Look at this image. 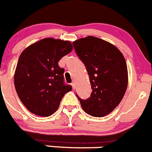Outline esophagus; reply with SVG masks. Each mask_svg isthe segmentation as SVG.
Here are the masks:
<instances>
[{
	"mask_svg": "<svg viewBox=\"0 0 152 152\" xmlns=\"http://www.w3.org/2000/svg\"><path fill=\"white\" fill-rule=\"evenodd\" d=\"M71 85H72V87H73V89H75V88H76V83H75L74 82H72V83H71Z\"/></svg>",
	"mask_w": 152,
	"mask_h": 152,
	"instance_id": "34e87169",
	"label": "esophagus"
}]
</instances>
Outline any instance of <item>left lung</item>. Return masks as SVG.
<instances>
[{
	"label": "left lung",
	"instance_id": "left-lung-1",
	"mask_svg": "<svg viewBox=\"0 0 152 152\" xmlns=\"http://www.w3.org/2000/svg\"><path fill=\"white\" fill-rule=\"evenodd\" d=\"M85 65L92 88L91 97L77 96L85 113L95 117L109 114L123 99L128 86V69L123 53L114 45L94 36L73 42Z\"/></svg>",
	"mask_w": 152,
	"mask_h": 152
}]
</instances>
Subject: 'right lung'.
Wrapping results in <instances>:
<instances>
[{
    "mask_svg": "<svg viewBox=\"0 0 152 152\" xmlns=\"http://www.w3.org/2000/svg\"><path fill=\"white\" fill-rule=\"evenodd\" d=\"M73 50L70 42L47 38L32 44L20 54L14 75L16 92L25 107L35 115L55 113L71 85L64 82L59 60Z\"/></svg>",
    "mask_w": 152,
    "mask_h": 152,
    "instance_id": "right-lung-1",
    "label": "right lung"
}]
</instances>
